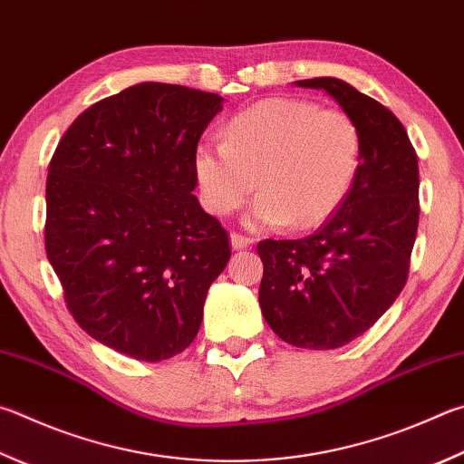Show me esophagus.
I'll list each match as a JSON object with an SVG mask.
<instances>
[{
    "label": "esophagus",
    "mask_w": 464,
    "mask_h": 464,
    "mask_svg": "<svg viewBox=\"0 0 464 464\" xmlns=\"http://www.w3.org/2000/svg\"><path fill=\"white\" fill-rule=\"evenodd\" d=\"M231 247L233 249H246V247H249L251 243H254V239H249V237H246V235H241V233H231Z\"/></svg>",
    "instance_id": "obj_1"
}]
</instances>
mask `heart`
<instances>
[{
    "instance_id": "b5f03b06",
    "label": "heart",
    "mask_w": 464,
    "mask_h": 464,
    "mask_svg": "<svg viewBox=\"0 0 464 464\" xmlns=\"http://www.w3.org/2000/svg\"><path fill=\"white\" fill-rule=\"evenodd\" d=\"M361 133L355 120L313 101L276 97L227 123L225 141H200L195 174L205 207L237 210L257 187L246 223L313 229L343 205L357 179Z\"/></svg>"
}]
</instances>
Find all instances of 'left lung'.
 I'll return each instance as SVG.
<instances>
[{
    "instance_id": "1",
    "label": "left lung",
    "mask_w": 464,
    "mask_h": 464,
    "mask_svg": "<svg viewBox=\"0 0 464 464\" xmlns=\"http://www.w3.org/2000/svg\"><path fill=\"white\" fill-rule=\"evenodd\" d=\"M326 91L361 133L357 179L343 205L304 239H266L259 306L282 341L328 351L369 331L408 280L418 231V156L390 109L333 77L296 81Z\"/></svg>"
}]
</instances>
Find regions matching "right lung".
<instances>
[{
  "mask_svg": "<svg viewBox=\"0 0 464 464\" xmlns=\"http://www.w3.org/2000/svg\"><path fill=\"white\" fill-rule=\"evenodd\" d=\"M215 92L140 82L82 111L46 180V256L92 339L138 361L179 355L231 257L205 213L195 150L223 109Z\"/></svg>",
  "mask_w": 464,
  "mask_h": 464,
  "instance_id": "add662e5",
  "label": "right lung"
}]
</instances>
